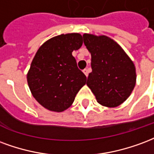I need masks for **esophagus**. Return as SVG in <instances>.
Segmentation results:
<instances>
[{
    "label": "esophagus",
    "instance_id": "obj_1",
    "mask_svg": "<svg viewBox=\"0 0 154 154\" xmlns=\"http://www.w3.org/2000/svg\"><path fill=\"white\" fill-rule=\"evenodd\" d=\"M83 72L85 73V75L86 76H88V73H89V71H88V69H85L84 70H83Z\"/></svg>",
    "mask_w": 154,
    "mask_h": 154
}]
</instances>
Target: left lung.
I'll return each instance as SVG.
<instances>
[{
	"mask_svg": "<svg viewBox=\"0 0 154 154\" xmlns=\"http://www.w3.org/2000/svg\"><path fill=\"white\" fill-rule=\"evenodd\" d=\"M83 38L91 54L92 72L88 75L87 85L99 104L116 107L134 89L135 66L123 48L109 37L85 33Z\"/></svg>",
	"mask_w": 154,
	"mask_h": 154,
	"instance_id": "left-lung-1",
	"label": "left lung"
}]
</instances>
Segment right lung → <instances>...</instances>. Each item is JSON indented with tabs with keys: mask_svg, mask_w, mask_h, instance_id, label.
<instances>
[{
	"mask_svg": "<svg viewBox=\"0 0 154 154\" xmlns=\"http://www.w3.org/2000/svg\"><path fill=\"white\" fill-rule=\"evenodd\" d=\"M82 44L79 33L60 34L45 42L36 52L27 81L33 97L46 109L61 112L69 108L86 84L72 56Z\"/></svg>",
	"mask_w": 154,
	"mask_h": 154,
	"instance_id": "right-lung-1",
	"label": "right lung"
}]
</instances>
